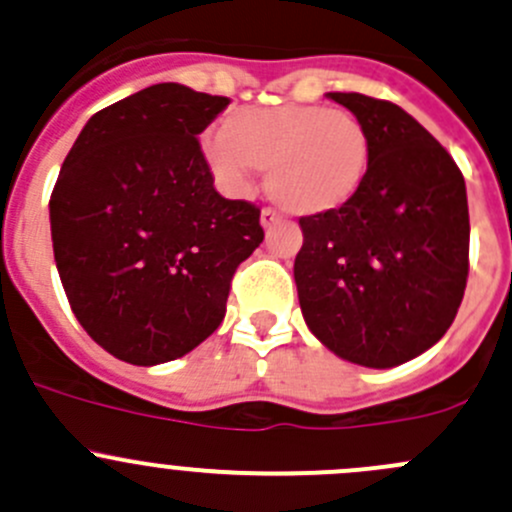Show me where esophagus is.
<instances>
[{
  "instance_id": "1",
  "label": "esophagus",
  "mask_w": 512,
  "mask_h": 512,
  "mask_svg": "<svg viewBox=\"0 0 512 512\" xmlns=\"http://www.w3.org/2000/svg\"><path fill=\"white\" fill-rule=\"evenodd\" d=\"M277 220H280V215H277L272 208H265V210H262V213H260V225L265 227V230H270L272 225H277Z\"/></svg>"
}]
</instances>
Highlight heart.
Here are the masks:
<instances>
[{
	"label": "heart",
	"mask_w": 512,
	"mask_h": 512,
	"mask_svg": "<svg viewBox=\"0 0 512 512\" xmlns=\"http://www.w3.org/2000/svg\"><path fill=\"white\" fill-rule=\"evenodd\" d=\"M223 133H205L200 153L220 190L245 198L267 168V193L302 218L344 208L359 193L371 160L364 123L317 103L235 108Z\"/></svg>",
	"instance_id": "heart-1"
}]
</instances>
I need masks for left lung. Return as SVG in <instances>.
Returning <instances> with one entry per match:
<instances>
[{"instance_id":"8db88e82","label":"left lung","mask_w":512,"mask_h":512,"mask_svg":"<svg viewBox=\"0 0 512 512\" xmlns=\"http://www.w3.org/2000/svg\"><path fill=\"white\" fill-rule=\"evenodd\" d=\"M327 96L364 123L371 160L344 208L299 218V307L329 352L391 369L431 349L461 307L471 240L466 180L401 106Z\"/></svg>"}]
</instances>
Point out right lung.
<instances>
[{"label": "right lung", "mask_w": 512, "mask_h": 512, "mask_svg": "<svg viewBox=\"0 0 512 512\" xmlns=\"http://www.w3.org/2000/svg\"><path fill=\"white\" fill-rule=\"evenodd\" d=\"M230 98L156 84L94 113L49 200L61 285L98 347L136 366L193 352L220 327L260 208L215 190L198 136Z\"/></svg>", "instance_id": "add662e5"}]
</instances>
